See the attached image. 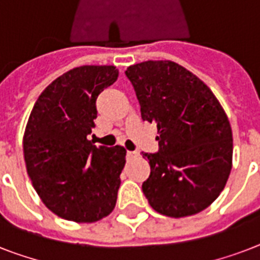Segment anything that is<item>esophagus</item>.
<instances>
[{
  "label": "esophagus",
  "mask_w": 260,
  "mask_h": 260,
  "mask_svg": "<svg viewBox=\"0 0 260 260\" xmlns=\"http://www.w3.org/2000/svg\"><path fill=\"white\" fill-rule=\"evenodd\" d=\"M126 155H128L129 158H134V156H138L139 152L138 151H128V152H126Z\"/></svg>",
  "instance_id": "obj_1"
}]
</instances>
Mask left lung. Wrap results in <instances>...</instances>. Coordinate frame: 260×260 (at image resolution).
Segmentation results:
<instances>
[{"mask_svg": "<svg viewBox=\"0 0 260 260\" xmlns=\"http://www.w3.org/2000/svg\"><path fill=\"white\" fill-rule=\"evenodd\" d=\"M142 118L158 126L159 151L142 152L151 173L143 193L158 213L185 217L220 196L232 169V129L212 90L171 60L126 69Z\"/></svg>", "mask_w": 260, "mask_h": 260, "instance_id": "1", "label": "left lung"}]
</instances>
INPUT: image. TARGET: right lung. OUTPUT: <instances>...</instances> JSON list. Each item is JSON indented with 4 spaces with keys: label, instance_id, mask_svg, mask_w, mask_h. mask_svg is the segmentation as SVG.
Instances as JSON below:
<instances>
[{
    "label": "right lung",
    "instance_id": "1",
    "mask_svg": "<svg viewBox=\"0 0 260 260\" xmlns=\"http://www.w3.org/2000/svg\"><path fill=\"white\" fill-rule=\"evenodd\" d=\"M117 77L114 66L67 71L43 90L26 122V173L44 205L69 221L95 222L116 206L125 148L95 147L87 136L98 94Z\"/></svg>",
    "mask_w": 260,
    "mask_h": 260
}]
</instances>
